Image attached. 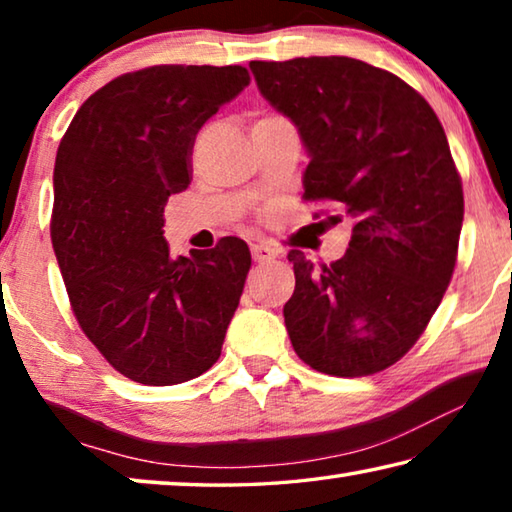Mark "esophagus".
<instances>
[{
  "label": "esophagus",
  "instance_id": "1",
  "mask_svg": "<svg viewBox=\"0 0 512 512\" xmlns=\"http://www.w3.org/2000/svg\"><path fill=\"white\" fill-rule=\"evenodd\" d=\"M250 253H253L255 262H271V259L277 257V250L266 244H253L250 246Z\"/></svg>",
  "mask_w": 512,
  "mask_h": 512
}]
</instances>
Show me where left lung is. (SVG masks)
I'll return each instance as SVG.
<instances>
[{
  "mask_svg": "<svg viewBox=\"0 0 512 512\" xmlns=\"http://www.w3.org/2000/svg\"><path fill=\"white\" fill-rule=\"evenodd\" d=\"M250 72L298 126L309 153L302 198L334 201L352 221L336 262L289 253L293 350L325 375H375L420 339L456 266L463 185L443 124L400 76L357 58L250 60Z\"/></svg>",
  "mask_w": 512,
  "mask_h": 512,
  "instance_id": "obj_1",
  "label": "left lung"
}]
</instances>
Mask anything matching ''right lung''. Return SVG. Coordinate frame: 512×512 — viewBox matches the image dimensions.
I'll return each mask as SVG.
<instances>
[{
	"label": "right lung",
	"instance_id": "right-lung-1",
	"mask_svg": "<svg viewBox=\"0 0 512 512\" xmlns=\"http://www.w3.org/2000/svg\"><path fill=\"white\" fill-rule=\"evenodd\" d=\"M250 83L241 65H155L76 112L54 167L51 244L83 334L146 386L183 384L221 357L250 268L244 239L173 259L164 205L192 183L196 133Z\"/></svg>",
	"mask_w": 512,
	"mask_h": 512
}]
</instances>
